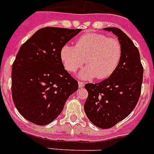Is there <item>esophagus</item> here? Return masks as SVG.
I'll use <instances>...</instances> for the list:
<instances>
[{"instance_id": "esophagus-1", "label": "esophagus", "mask_w": 154, "mask_h": 154, "mask_svg": "<svg viewBox=\"0 0 154 154\" xmlns=\"http://www.w3.org/2000/svg\"><path fill=\"white\" fill-rule=\"evenodd\" d=\"M78 86H79V88H83L85 86V84L82 81H78Z\"/></svg>"}]
</instances>
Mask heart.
I'll use <instances>...</instances> for the list:
<instances>
[{
  "label": "heart",
  "mask_w": 154,
  "mask_h": 154,
  "mask_svg": "<svg viewBox=\"0 0 154 154\" xmlns=\"http://www.w3.org/2000/svg\"><path fill=\"white\" fill-rule=\"evenodd\" d=\"M122 48L117 38L101 33H86L76 41L75 47L66 44L59 56L65 69L74 72L85 62L79 77L84 80L105 79L116 70L121 61Z\"/></svg>",
  "instance_id": "heart-1"
}]
</instances>
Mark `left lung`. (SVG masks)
<instances>
[{
	"label": "left lung",
	"mask_w": 154,
	"mask_h": 154,
	"mask_svg": "<svg viewBox=\"0 0 154 154\" xmlns=\"http://www.w3.org/2000/svg\"><path fill=\"white\" fill-rule=\"evenodd\" d=\"M118 37L122 55L116 70L97 84H87L88 96L85 103L88 118L96 127L106 129L124 120L135 109L143 83V68L139 51L121 29L103 28Z\"/></svg>",
	"instance_id": "left-lung-1"
}]
</instances>
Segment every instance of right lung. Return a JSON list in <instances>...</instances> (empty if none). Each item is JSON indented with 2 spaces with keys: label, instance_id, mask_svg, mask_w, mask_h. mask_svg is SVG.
I'll use <instances>...</instances> for the list:
<instances>
[{
  "label": "right lung",
  "instance_id": "1",
  "mask_svg": "<svg viewBox=\"0 0 154 154\" xmlns=\"http://www.w3.org/2000/svg\"><path fill=\"white\" fill-rule=\"evenodd\" d=\"M81 29L45 27L19 50L11 70L12 99L19 113L37 125L51 123L78 89L62 63L59 51Z\"/></svg>",
  "mask_w": 154,
  "mask_h": 154
}]
</instances>
